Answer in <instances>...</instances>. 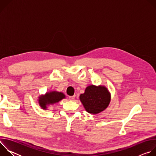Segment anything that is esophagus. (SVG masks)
Masks as SVG:
<instances>
[{"mask_svg": "<svg viewBox=\"0 0 156 156\" xmlns=\"http://www.w3.org/2000/svg\"><path fill=\"white\" fill-rule=\"evenodd\" d=\"M75 98V96H69V99L70 101H73Z\"/></svg>", "mask_w": 156, "mask_h": 156, "instance_id": "esophagus-1", "label": "esophagus"}]
</instances>
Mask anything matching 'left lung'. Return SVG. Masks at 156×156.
Returning <instances> with one entry per match:
<instances>
[{
	"instance_id": "8db88e82",
	"label": "left lung",
	"mask_w": 156,
	"mask_h": 156,
	"mask_svg": "<svg viewBox=\"0 0 156 156\" xmlns=\"http://www.w3.org/2000/svg\"><path fill=\"white\" fill-rule=\"evenodd\" d=\"M80 99L88 113L97 114L104 110L110 102V94L104 86L90 85L84 93L80 94Z\"/></svg>"
}]
</instances>
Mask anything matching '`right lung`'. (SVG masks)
I'll use <instances>...</instances> for the list:
<instances>
[{
	"instance_id": "add662e5",
	"label": "right lung",
	"mask_w": 156,
	"mask_h": 156,
	"mask_svg": "<svg viewBox=\"0 0 156 156\" xmlns=\"http://www.w3.org/2000/svg\"><path fill=\"white\" fill-rule=\"evenodd\" d=\"M65 98L63 93L57 91H51L39 97V104L42 109L46 110L48 105L55 104Z\"/></svg>"
}]
</instances>
